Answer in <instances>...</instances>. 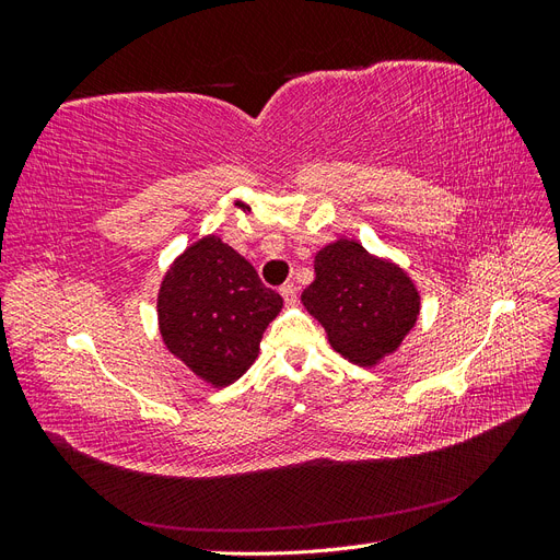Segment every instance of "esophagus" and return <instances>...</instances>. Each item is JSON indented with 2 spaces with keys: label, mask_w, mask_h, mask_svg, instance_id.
Listing matches in <instances>:
<instances>
[{
  "label": "esophagus",
  "mask_w": 560,
  "mask_h": 560,
  "mask_svg": "<svg viewBox=\"0 0 560 560\" xmlns=\"http://www.w3.org/2000/svg\"><path fill=\"white\" fill-rule=\"evenodd\" d=\"M280 294H282V299H284L287 306H294V303H296V296H299V287H296L294 282H284V284L280 287Z\"/></svg>",
  "instance_id": "34e87169"
}]
</instances>
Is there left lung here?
Wrapping results in <instances>:
<instances>
[{
	"instance_id": "obj_1",
	"label": "left lung",
	"mask_w": 560,
	"mask_h": 560,
	"mask_svg": "<svg viewBox=\"0 0 560 560\" xmlns=\"http://www.w3.org/2000/svg\"><path fill=\"white\" fill-rule=\"evenodd\" d=\"M301 301L325 327L331 348L360 366H374L395 352L420 313L413 280L397 264L346 238L315 254V280Z\"/></svg>"
}]
</instances>
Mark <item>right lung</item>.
Here are the masks:
<instances>
[{
    "mask_svg": "<svg viewBox=\"0 0 560 560\" xmlns=\"http://www.w3.org/2000/svg\"><path fill=\"white\" fill-rule=\"evenodd\" d=\"M280 308L282 296L217 235L177 257L159 290L163 343L217 387L238 381L257 360L261 336Z\"/></svg>",
    "mask_w": 560,
    "mask_h": 560,
    "instance_id": "obj_1",
    "label": "right lung"
}]
</instances>
